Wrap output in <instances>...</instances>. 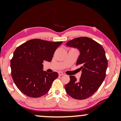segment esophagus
<instances>
[{
  "mask_svg": "<svg viewBox=\"0 0 121 121\" xmlns=\"http://www.w3.org/2000/svg\"><path fill=\"white\" fill-rule=\"evenodd\" d=\"M58 74H59V76H62V75H63L64 74L63 72H58Z\"/></svg>",
  "mask_w": 121,
  "mask_h": 121,
  "instance_id": "esophagus-1",
  "label": "esophagus"
}]
</instances>
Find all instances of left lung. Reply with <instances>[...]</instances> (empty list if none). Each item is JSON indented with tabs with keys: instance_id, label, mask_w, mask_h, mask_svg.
Wrapping results in <instances>:
<instances>
[{
	"instance_id": "1",
	"label": "left lung",
	"mask_w": 121,
	"mask_h": 121,
	"mask_svg": "<svg viewBox=\"0 0 121 121\" xmlns=\"http://www.w3.org/2000/svg\"><path fill=\"white\" fill-rule=\"evenodd\" d=\"M66 45L77 48L80 54L77 65L82 73L79 80L70 76V82L65 85L67 93L73 98L83 100L93 95L106 77L108 61L102 46L90 38L80 37L67 42Z\"/></svg>"
}]
</instances>
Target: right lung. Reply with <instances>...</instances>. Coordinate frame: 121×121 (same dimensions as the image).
Instances as JSON below:
<instances>
[{"label": "right lung", "mask_w": 121, "mask_h": 121, "mask_svg": "<svg viewBox=\"0 0 121 121\" xmlns=\"http://www.w3.org/2000/svg\"><path fill=\"white\" fill-rule=\"evenodd\" d=\"M62 43V41L53 42L35 39L16 48L10 61L11 74L21 92L36 98L48 92L58 74L43 70L42 63L51 62L56 49Z\"/></svg>", "instance_id": "obj_1"}]
</instances>
